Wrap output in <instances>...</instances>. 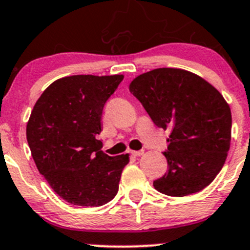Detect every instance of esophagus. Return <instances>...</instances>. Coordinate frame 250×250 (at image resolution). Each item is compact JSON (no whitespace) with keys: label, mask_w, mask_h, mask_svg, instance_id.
<instances>
[{"label":"esophagus","mask_w":250,"mask_h":250,"mask_svg":"<svg viewBox=\"0 0 250 250\" xmlns=\"http://www.w3.org/2000/svg\"><path fill=\"white\" fill-rule=\"evenodd\" d=\"M130 154H132L133 156H142V155L144 154V150H139V151H134V150H133V151H130Z\"/></svg>","instance_id":"obj_1"}]
</instances>
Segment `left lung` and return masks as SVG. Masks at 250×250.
<instances>
[{
    "label": "left lung",
    "mask_w": 250,
    "mask_h": 250,
    "mask_svg": "<svg viewBox=\"0 0 250 250\" xmlns=\"http://www.w3.org/2000/svg\"><path fill=\"white\" fill-rule=\"evenodd\" d=\"M129 91L152 122L169 132L164 152L167 172L154 181L155 189L184 197L209 186L221 171L231 144V108L220 91L179 68L140 74L129 84Z\"/></svg>",
    "instance_id": "8db88e82"
}]
</instances>
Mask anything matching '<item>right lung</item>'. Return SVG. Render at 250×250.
<instances>
[{
  "instance_id": "obj_1",
  "label": "right lung",
  "mask_w": 250,
  "mask_h": 250,
  "mask_svg": "<svg viewBox=\"0 0 250 250\" xmlns=\"http://www.w3.org/2000/svg\"><path fill=\"white\" fill-rule=\"evenodd\" d=\"M123 74L57 79L34 105L26 140L39 172L56 194L79 207H100L118 192L129 154L111 157L96 139L107 99Z\"/></svg>"
}]
</instances>
